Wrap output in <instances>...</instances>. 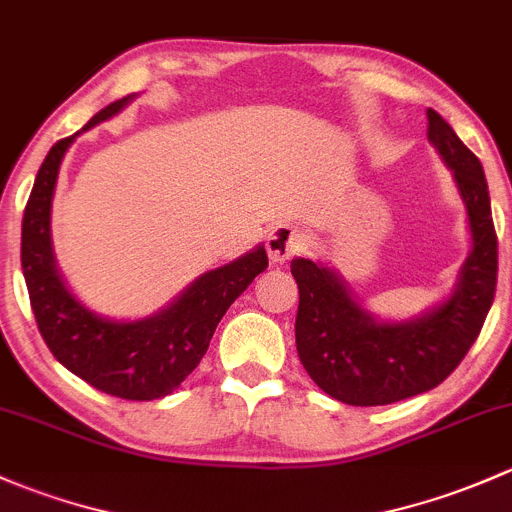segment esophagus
<instances>
[{
    "mask_svg": "<svg viewBox=\"0 0 512 512\" xmlns=\"http://www.w3.org/2000/svg\"><path fill=\"white\" fill-rule=\"evenodd\" d=\"M305 246V234L293 224H281L268 234L266 251L273 263H286L288 258L298 256Z\"/></svg>",
    "mask_w": 512,
    "mask_h": 512,
    "instance_id": "esophagus-1",
    "label": "esophagus"
}]
</instances>
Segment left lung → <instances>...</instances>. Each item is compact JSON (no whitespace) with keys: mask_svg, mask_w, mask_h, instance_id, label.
I'll use <instances>...</instances> for the list:
<instances>
[{"mask_svg":"<svg viewBox=\"0 0 512 512\" xmlns=\"http://www.w3.org/2000/svg\"><path fill=\"white\" fill-rule=\"evenodd\" d=\"M426 118V135L453 172L471 229V254L449 298L419 318L387 323L357 303L333 268L291 261L300 362L325 394L352 407L402 402L444 382L476 342L495 298L498 236L483 165L436 110H426Z\"/></svg>","mask_w":512,"mask_h":512,"instance_id":"obj_1","label":"left lung"}]
</instances>
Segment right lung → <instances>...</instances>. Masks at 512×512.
Returning <instances> with one entry per match:
<instances>
[{
    "label": "right lung",
    "mask_w": 512,
    "mask_h": 512,
    "mask_svg": "<svg viewBox=\"0 0 512 512\" xmlns=\"http://www.w3.org/2000/svg\"><path fill=\"white\" fill-rule=\"evenodd\" d=\"M133 96L98 110L83 130L113 118ZM63 138L46 155L21 221V268L31 310L49 350L66 370L113 397L150 402L172 394L192 374L229 305L268 268L263 246L202 273L160 313L142 320H110L88 310L63 283L51 249V202L66 150Z\"/></svg>",
    "instance_id": "add662e5"
}]
</instances>
